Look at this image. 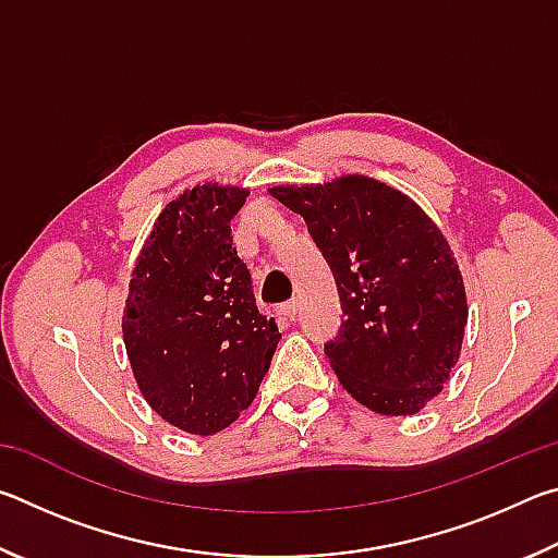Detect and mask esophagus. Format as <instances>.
Returning a JSON list of instances; mask_svg holds the SVG:
<instances>
[{"label": "esophagus", "mask_w": 558, "mask_h": 558, "mask_svg": "<svg viewBox=\"0 0 558 558\" xmlns=\"http://www.w3.org/2000/svg\"><path fill=\"white\" fill-rule=\"evenodd\" d=\"M278 315H282L286 319H295L298 317V300H290V302H282V305L278 307Z\"/></svg>", "instance_id": "1"}]
</instances>
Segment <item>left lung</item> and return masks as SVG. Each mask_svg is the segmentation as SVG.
Listing matches in <instances>:
<instances>
[{
  "instance_id": "8db88e82",
  "label": "left lung",
  "mask_w": 558,
  "mask_h": 558,
  "mask_svg": "<svg viewBox=\"0 0 558 558\" xmlns=\"http://www.w3.org/2000/svg\"><path fill=\"white\" fill-rule=\"evenodd\" d=\"M332 270L344 323L325 344L339 384L384 415L421 411L450 379L468 325L448 241L399 189L369 177L272 186Z\"/></svg>"
}]
</instances>
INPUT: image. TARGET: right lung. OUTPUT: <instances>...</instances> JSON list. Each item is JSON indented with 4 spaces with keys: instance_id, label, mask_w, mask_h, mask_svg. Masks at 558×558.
<instances>
[{
    "instance_id": "1",
    "label": "right lung",
    "mask_w": 558,
    "mask_h": 558,
    "mask_svg": "<svg viewBox=\"0 0 558 558\" xmlns=\"http://www.w3.org/2000/svg\"><path fill=\"white\" fill-rule=\"evenodd\" d=\"M245 196L204 184L169 202L132 270L122 315L140 391L194 436L219 433L248 409L280 342L233 248L231 221Z\"/></svg>"
}]
</instances>
